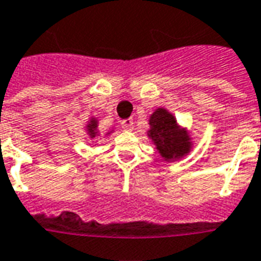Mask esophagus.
<instances>
[{
  "label": "esophagus",
  "mask_w": 261,
  "mask_h": 261,
  "mask_svg": "<svg viewBox=\"0 0 261 261\" xmlns=\"http://www.w3.org/2000/svg\"><path fill=\"white\" fill-rule=\"evenodd\" d=\"M121 127H123V130L131 131L134 127V121H133V119H124L121 121Z\"/></svg>",
  "instance_id": "1"
}]
</instances>
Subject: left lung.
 <instances>
[{
  "mask_svg": "<svg viewBox=\"0 0 261 261\" xmlns=\"http://www.w3.org/2000/svg\"><path fill=\"white\" fill-rule=\"evenodd\" d=\"M148 137L166 162H174L184 158L190 153L194 145L190 131L181 127L174 115L165 108H158L150 115Z\"/></svg>",
  "mask_w": 261,
  "mask_h": 261,
  "instance_id": "1",
  "label": "left lung"
}]
</instances>
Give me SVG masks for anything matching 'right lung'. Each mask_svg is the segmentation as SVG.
Returning a JSON list of instances; mask_svg holds the SVG:
<instances>
[{"label":"right lung","instance_id":"add662e5","mask_svg":"<svg viewBox=\"0 0 261 261\" xmlns=\"http://www.w3.org/2000/svg\"><path fill=\"white\" fill-rule=\"evenodd\" d=\"M86 131H87V136L90 137L91 140H94L95 137L99 136V131H98V120H96V117H91L88 123L86 125ZM112 131H108L106 133V136H109Z\"/></svg>","mask_w":261,"mask_h":261}]
</instances>
